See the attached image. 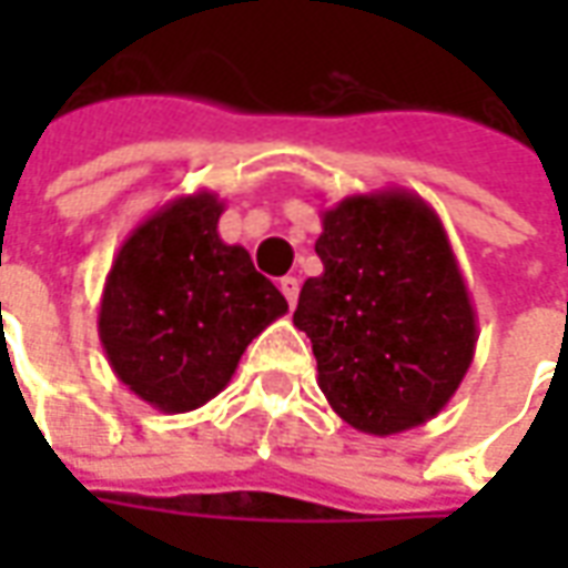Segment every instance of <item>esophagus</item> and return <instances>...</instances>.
Segmentation results:
<instances>
[{
  "label": "esophagus",
  "instance_id": "34e87169",
  "mask_svg": "<svg viewBox=\"0 0 568 568\" xmlns=\"http://www.w3.org/2000/svg\"><path fill=\"white\" fill-rule=\"evenodd\" d=\"M280 292H283L285 301H288V307H295L297 292H301V283H297L295 276H283V280H280Z\"/></svg>",
  "mask_w": 568,
  "mask_h": 568
}]
</instances>
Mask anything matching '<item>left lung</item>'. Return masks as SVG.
<instances>
[{
  "instance_id": "1",
  "label": "left lung",
  "mask_w": 568,
  "mask_h": 568,
  "mask_svg": "<svg viewBox=\"0 0 568 568\" xmlns=\"http://www.w3.org/2000/svg\"><path fill=\"white\" fill-rule=\"evenodd\" d=\"M325 271L297 297L320 389L365 435L438 417L477 344V316L438 212L405 187L353 194L322 210Z\"/></svg>"
}]
</instances>
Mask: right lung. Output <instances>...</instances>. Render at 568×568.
<instances>
[{"instance_id":"right-lung-1","label":"right lung","mask_w":568,"mask_h":568,"mask_svg":"<svg viewBox=\"0 0 568 568\" xmlns=\"http://www.w3.org/2000/svg\"><path fill=\"white\" fill-rule=\"evenodd\" d=\"M224 203L194 191L154 210L118 248L100 297V344L115 377L161 414L222 393L240 356L288 313L243 246L219 236Z\"/></svg>"}]
</instances>
